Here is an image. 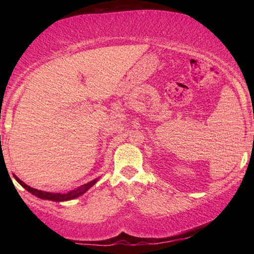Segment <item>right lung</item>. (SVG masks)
Instances as JSON below:
<instances>
[{
    "label": "right lung",
    "mask_w": 254,
    "mask_h": 254,
    "mask_svg": "<svg viewBox=\"0 0 254 254\" xmlns=\"http://www.w3.org/2000/svg\"><path fill=\"white\" fill-rule=\"evenodd\" d=\"M14 176V175H13ZM14 178L16 182H18L21 186L23 188L27 189L29 192H31L32 195L39 197L41 199H48V200H53V201H66V200H70V199H74L77 198V197H79L80 195H83L85 191H87L89 188H91L93 185H95V183L98 180V178L92 180V182H89L85 185H81L80 187H78L75 190H70L66 192V194H60V192H48V191H42V190H38L36 188H32L28 186L27 184H24L22 180H20L16 176H14Z\"/></svg>",
    "instance_id": "obj_1"
}]
</instances>
